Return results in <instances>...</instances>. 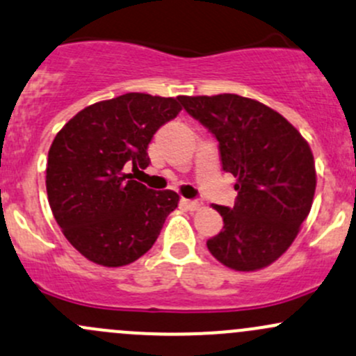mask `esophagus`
Listing matches in <instances>:
<instances>
[{
	"mask_svg": "<svg viewBox=\"0 0 356 356\" xmlns=\"http://www.w3.org/2000/svg\"><path fill=\"white\" fill-rule=\"evenodd\" d=\"M181 204H182V207H184L186 209H191V211H194V209H200V208H201V203H200V201L186 200V197H182V200H181Z\"/></svg>",
	"mask_w": 356,
	"mask_h": 356,
	"instance_id": "esophagus-1",
	"label": "esophagus"
}]
</instances>
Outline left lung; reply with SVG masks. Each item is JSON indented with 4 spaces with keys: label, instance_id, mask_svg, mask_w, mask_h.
I'll use <instances>...</instances> for the list:
<instances>
[{
    "label": "left lung",
    "instance_id": "8db88e82",
    "mask_svg": "<svg viewBox=\"0 0 356 356\" xmlns=\"http://www.w3.org/2000/svg\"><path fill=\"white\" fill-rule=\"evenodd\" d=\"M218 140L222 168L237 177L234 208L218 207L223 228L208 238L213 257L235 271L275 263L312 208L316 165L309 143L271 107L235 95L179 97Z\"/></svg>",
    "mask_w": 356,
    "mask_h": 356
}]
</instances>
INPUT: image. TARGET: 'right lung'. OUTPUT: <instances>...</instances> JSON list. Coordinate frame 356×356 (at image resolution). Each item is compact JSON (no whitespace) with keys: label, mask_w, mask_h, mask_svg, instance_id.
<instances>
[{"label":"right lung","mask_w":356,"mask_h":356,"mask_svg":"<svg viewBox=\"0 0 356 356\" xmlns=\"http://www.w3.org/2000/svg\"><path fill=\"white\" fill-rule=\"evenodd\" d=\"M181 109L172 97L124 93L85 107L56 134L46 168L52 215L92 263L119 268L140 259L177 208V193L148 189L128 168L148 167L153 134Z\"/></svg>","instance_id":"add662e5"}]
</instances>
